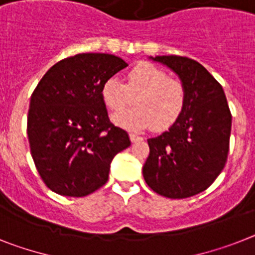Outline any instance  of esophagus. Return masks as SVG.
Masks as SVG:
<instances>
[{"label": "esophagus", "instance_id": "esophagus-1", "mask_svg": "<svg viewBox=\"0 0 255 255\" xmlns=\"http://www.w3.org/2000/svg\"><path fill=\"white\" fill-rule=\"evenodd\" d=\"M129 138H131L132 142H138V141L144 140V137L138 136L137 133H129Z\"/></svg>", "mask_w": 255, "mask_h": 255}]
</instances>
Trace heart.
Returning <instances> with one entry per match:
<instances>
[{"instance_id": "heart-1", "label": "heart", "mask_w": 255, "mask_h": 255, "mask_svg": "<svg viewBox=\"0 0 255 255\" xmlns=\"http://www.w3.org/2000/svg\"><path fill=\"white\" fill-rule=\"evenodd\" d=\"M105 105L120 111L135 98L136 108L113 115L117 126L127 129H145L153 126L163 131L174 126L187 105V89L177 79L151 63H138L126 75V84L109 78L101 88Z\"/></svg>"}]
</instances>
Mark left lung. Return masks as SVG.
<instances>
[{"mask_svg":"<svg viewBox=\"0 0 255 255\" xmlns=\"http://www.w3.org/2000/svg\"><path fill=\"white\" fill-rule=\"evenodd\" d=\"M150 58L177 74L187 105L168 131L147 140L142 174L155 193L187 198L207 189L226 166L232 115L222 85L198 62L179 55Z\"/></svg>","mask_w":255,"mask_h":255,"instance_id":"left-lung-1","label":"left lung"}]
</instances>
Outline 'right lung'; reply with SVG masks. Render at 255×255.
Listing matches in <instances>:
<instances>
[{
  "mask_svg": "<svg viewBox=\"0 0 255 255\" xmlns=\"http://www.w3.org/2000/svg\"><path fill=\"white\" fill-rule=\"evenodd\" d=\"M127 67L119 57L81 53L51 66L31 96L27 134L45 185L84 197L105 185L113 158L131 145L109 119L101 88Z\"/></svg>",
  "mask_w": 255,
  "mask_h": 255,
  "instance_id": "obj_1",
  "label": "right lung"
}]
</instances>
